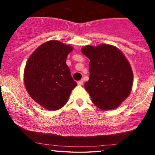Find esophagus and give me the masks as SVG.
Segmentation results:
<instances>
[{
    "label": "esophagus",
    "instance_id": "esophagus-1",
    "mask_svg": "<svg viewBox=\"0 0 155 155\" xmlns=\"http://www.w3.org/2000/svg\"><path fill=\"white\" fill-rule=\"evenodd\" d=\"M77 84H78V85H80V86H81V85H82L83 84V80L82 79L80 80V81H78Z\"/></svg>",
    "mask_w": 155,
    "mask_h": 155
}]
</instances>
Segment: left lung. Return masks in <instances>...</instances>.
<instances>
[{
  "instance_id": "left-lung-1",
  "label": "left lung",
  "mask_w": 155,
  "mask_h": 155,
  "mask_svg": "<svg viewBox=\"0 0 155 155\" xmlns=\"http://www.w3.org/2000/svg\"><path fill=\"white\" fill-rule=\"evenodd\" d=\"M81 52L90 59V79L84 87L101 110H113L128 97L133 74L130 64L118 48L109 44L87 45Z\"/></svg>"
}]
</instances>
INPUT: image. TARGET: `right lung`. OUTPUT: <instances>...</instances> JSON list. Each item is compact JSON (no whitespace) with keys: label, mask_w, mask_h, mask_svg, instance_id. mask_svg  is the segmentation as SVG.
<instances>
[{"label":"right lung","mask_w":155,"mask_h":155,"mask_svg":"<svg viewBox=\"0 0 155 155\" xmlns=\"http://www.w3.org/2000/svg\"><path fill=\"white\" fill-rule=\"evenodd\" d=\"M73 49L58 41H49L39 46L27 62L25 86L32 99L45 109L61 108L77 85L66 65Z\"/></svg>","instance_id":"right-lung-1"}]
</instances>
